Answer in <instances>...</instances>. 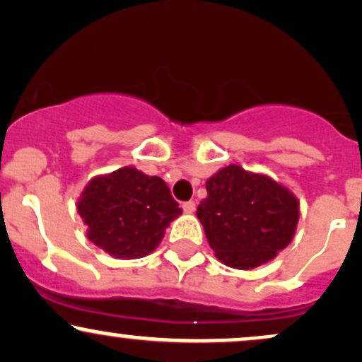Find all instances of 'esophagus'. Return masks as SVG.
I'll return each instance as SVG.
<instances>
[{"instance_id":"34e87169","label":"esophagus","mask_w":362,"mask_h":362,"mask_svg":"<svg viewBox=\"0 0 362 362\" xmlns=\"http://www.w3.org/2000/svg\"><path fill=\"white\" fill-rule=\"evenodd\" d=\"M184 212H187V214H192V212H195V202L194 200H189V202H184Z\"/></svg>"}]
</instances>
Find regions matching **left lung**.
I'll return each mask as SVG.
<instances>
[{"label":"left lung","instance_id":"8db88e82","mask_svg":"<svg viewBox=\"0 0 362 362\" xmlns=\"http://www.w3.org/2000/svg\"><path fill=\"white\" fill-rule=\"evenodd\" d=\"M197 217L209 246L230 268L250 269L290 245L298 223V200L267 175L229 165L207 178Z\"/></svg>","mask_w":362,"mask_h":362}]
</instances>
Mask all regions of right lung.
<instances>
[{"instance_id":"add662e5","label":"right lung","mask_w":362,"mask_h":362,"mask_svg":"<svg viewBox=\"0 0 362 362\" xmlns=\"http://www.w3.org/2000/svg\"><path fill=\"white\" fill-rule=\"evenodd\" d=\"M87 238L115 258H143L182 214L168 185L133 167L98 177L77 204Z\"/></svg>"}]
</instances>
